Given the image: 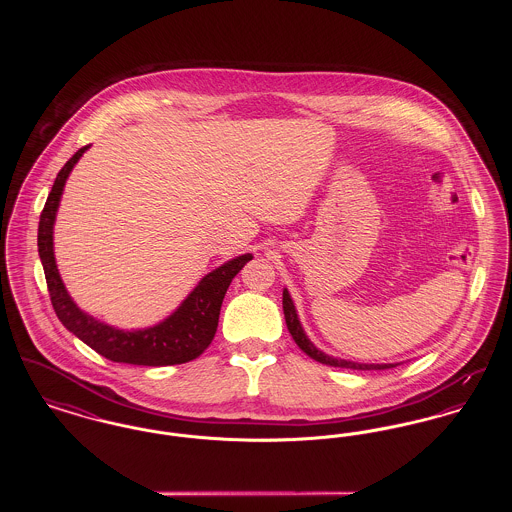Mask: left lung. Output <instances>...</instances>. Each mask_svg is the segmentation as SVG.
Masks as SVG:
<instances>
[{
  "label": "left lung",
  "mask_w": 512,
  "mask_h": 512,
  "mask_svg": "<svg viewBox=\"0 0 512 512\" xmlns=\"http://www.w3.org/2000/svg\"><path fill=\"white\" fill-rule=\"evenodd\" d=\"M282 305H284V317H286V324H288V330L292 334L293 340L299 345V349L303 353H307L311 359H315L318 363L328 366H338V368H353V370H384V368H391V366L397 365H361V363H351V361H341V359H334L322 351H318L317 347L309 341V338L305 336L299 320H297V313H295V307H293L292 297L288 290H284L282 295Z\"/></svg>",
  "instance_id": "left-lung-1"
}]
</instances>
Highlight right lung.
Instances as JSON below:
<instances>
[{
  "label": "right lung",
  "instance_id": "right-lung-1",
  "mask_svg": "<svg viewBox=\"0 0 512 512\" xmlns=\"http://www.w3.org/2000/svg\"><path fill=\"white\" fill-rule=\"evenodd\" d=\"M88 147L90 146L80 147L57 174L38 224V253L42 259L55 315L76 338H80L101 357L113 363L169 366L194 361L215 338L224 293L232 278L244 268L247 261H251V255L247 253L238 259H232L217 270L209 272L171 317L153 328L122 332L82 313L65 290L55 265L53 222L65 182L76 161Z\"/></svg>",
  "mask_w": 512,
  "mask_h": 512
}]
</instances>
